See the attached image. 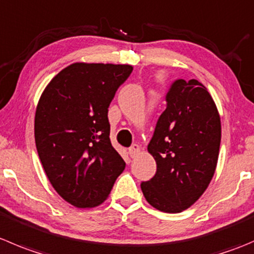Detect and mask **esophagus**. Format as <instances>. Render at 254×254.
<instances>
[{
    "instance_id": "esophagus-1",
    "label": "esophagus",
    "mask_w": 254,
    "mask_h": 254,
    "mask_svg": "<svg viewBox=\"0 0 254 254\" xmlns=\"http://www.w3.org/2000/svg\"><path fill=\"white\" fill-rule=\"evenodd\" d=\"M140 154V146L137 144L131 145V147H129V155L131 157H136Z\"/></svg>"
}]
</instances>
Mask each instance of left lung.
I'll use <instances>...</instances> for the list:
<instances>
[{"label":"left lung","instance_id":"1","mask_svg":"<svg viewBox=\"0 0 254 254\" xmlns=\"http://www.w3.org/2000/svg\"><path fill=\"white\" fill-rule=\"evenodd\" d=\"M166 102L147 145L156 174L141 190L152 207L179 213L202 196L215 175L221 119L207 88L196 79L175 80Z\"/></svg>","mask_w":254,"mask_h":254}]
</instances>
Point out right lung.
<instances>
[{
	"label": "right lung",
	"mask_w": 254,
	"mask_h": 254,
	"mask_svg": "<svg viewBox=\"0 0 254 254\" xmlns=\"http://www.w3.org/2000/svg\"><path fill=\"white\" fill-rule=\"evenodd\" d=\"M129 64L77 62L48 83L34 117L37 151L49 182L78 208L104 202L125 161L110 142L108 108Z\"/></svg>",
	"instance_id": "right-lung-1"
}]
</instances>
